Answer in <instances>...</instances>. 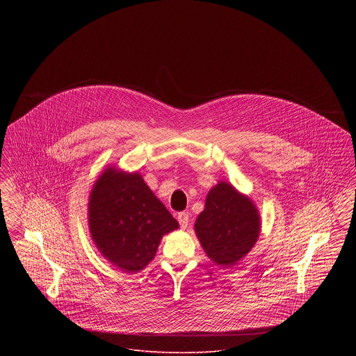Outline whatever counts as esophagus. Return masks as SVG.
Segmentation results:
<instances>
[{"instance_id":"obj_1","label":"esophagus","mask_w":356,"mask_h":356,"mask_svg":"<svg viewBox=\"0 0 356 356\" xmlns=\"http://www.w3.org/2000/svg\"><path fill=\"white\" fill-rule=\"evenodd\" d=\"M177 221H179V224H180V227L181 228H186V225H188V221H189V213L188 212H180V213H177Z\"/></svg>"}]
</instances>
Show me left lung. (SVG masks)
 <instances>
[{
	"mask_svg": "<svg viewBox=\"0 0 356 356\" xmlns=\"http://www.w3.org/2000/svg\"><path fill=\"white\" fill-rule=\"evenodd\" d=\"M252 202L228 183L213 186L195 229L204 251L219 266L228 267L254 247L260 220Z\"/></svg>",
	"mask_w": 356,
	"mask_h": 356,
	"instance_id": "1",
	"label": "left lung"
}]
</instances>
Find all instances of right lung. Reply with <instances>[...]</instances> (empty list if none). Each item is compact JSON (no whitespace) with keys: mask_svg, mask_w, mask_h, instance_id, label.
Segmentation results:
<instances>
[{"mask_svg":"<svg viewBox=\"0 0 356 356\" xmlns=\"http://www.w3.org/2000/svg\"><path fill=\"white\" fill-rule=\"evenodd\" d=\"M179 222L138 173L105 170L93 186L89 228L97 248L124 272L143 270Z\"/></svg>","mask_w":356,"mask_h":356,"instance_id":"obj_1","label":"right lung"}]
</instances>
